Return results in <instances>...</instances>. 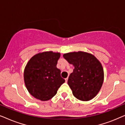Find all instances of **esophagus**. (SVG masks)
Wrapping results in <instances>:
<instances>
[{
	"mask_svg": "<svg viewBox=\"0 0 125 125\" xmlns=\"http://www.w3.org/2000/svg\"><path fill=\"white\" fill-rule=\"evenodd\" d=\"M68 77L66 78H65V81H66V82H67V81H68Z\"/></svg>",
	"mask_w": 125,
	"mask_h": 125,
	"instance_id": "obj_1",
	"label": "esophagus"
}]
</instances>
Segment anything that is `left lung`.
<instances>
[{
  "instance_id": "left-lung-1",
  "label": "left lung",
  "mask_w": 125,
  "mask_h": 125,
  "mask_svg": "<svg viewBox=\"0 0 125 125\" xmlns=\"http://www.w3.org/2000/svg\"><path fill=\"white\" fill-rule=\"evenodd\" d=\"M69 64L74 66L68 80V84L78 100L88 101L96 96L104 79L101 63L93 54L83 51L63 54Z\"/></svg>"
}]
</instances>
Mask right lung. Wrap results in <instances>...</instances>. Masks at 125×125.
<instances>
[{"instance_id": "right-lung-1", "label": "right lung", "mask_w": 125, "mask_h": 125, "mask_svg": "<svg viewBox=\"0 0 125 125\" xmlns=\"http://www.w3.org/2000/svg\"><path fill=\"white\" fill-rule=\"evenodd\" d=\"M60 53L47 51L31 57L24 71L25 86L31 94L42 101L50 100L56 94L65 80L57 68Z\"/></svg>"}]
</instances>
